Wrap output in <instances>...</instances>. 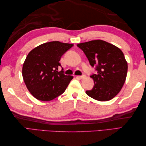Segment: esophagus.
<instances>
[{
    "instance_id": "34e87169",
    "label": "esophagus",
    "mask_w": 146,
    "mask_h": 146,
    "mask_svg": "<svg viewBox=\"0 0 146 146\" xmlns=\"http://www.w3.org/2000/svg\"><path fill=\"white\" fill-rule=\"evenodd\" d=\"M85 77H86L85 75H83V76H77L76 78H79L80 80H83V79H84Z\"/></svg>"
}]
</instances>
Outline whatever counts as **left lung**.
Returning <instances> with one entry per match:
<instances>
[{
	"instance_id": "1",
	"label": "left lung",
	"mask_w": 146,
	"mask_h": 146,
	"mask_svg": "<svg viewBox=\"0 0 146 146\" xmlns=\"http://www.w3.org/2000/svg\"><path fill=\"white\" fill-rule=\"evenodd\" d=\"M77 46L97 71L90 76L94 86L91 90L86 91V95L96 100H110L120 92L126 80L128 66L123 52L100 39L80 43Z\"/></svg>"
}]
</instances>
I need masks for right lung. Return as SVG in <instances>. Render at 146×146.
Here are the masks:
<instances>
[{
	"instance_id": "1",
	"label": "right lung",
	"mask_w": 146,
	"mask_h": 146,
	"mask_svg": "<svg viewBox=\"0 0 146 146\" xmlns=\"http://www.w3.org/2000/svg\"><path fill=\"white\" fill-rule=\"evenodd\" d=\"M73 46L51 41L34 48L27 54L23 66V77L27 88L34 97L48 102L63 94L73 76L58 71L61 57Z\"/></svg>"
}]
</instances>
